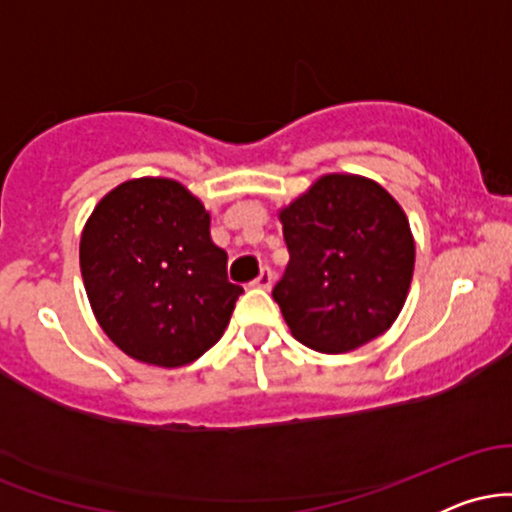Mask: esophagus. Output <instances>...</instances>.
Here are the masks:
<instances>
[{
	"label": "esophagus",
	"instance_id": "esophagus-1",
	"mask_svg": "<svg viewBox=\"0 0 512 512\" xmlns=\"http://www.w3.org/2000/svg\"><path fill=\"white\" fill-rule=\"evenodd\" d=\"M272 284H274V272L269 267H264L262 272H260V276H257V279L252 281V286H255V289H264V291L272 289Z\"/></svg>",
	"mask_w": 512,
	"mask_h": 512
}]
</instances>
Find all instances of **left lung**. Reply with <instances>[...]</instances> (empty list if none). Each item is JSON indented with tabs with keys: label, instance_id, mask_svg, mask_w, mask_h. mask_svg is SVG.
Returning <instances> with one entry per match:
<instances>
[{
	"label": "left lung",
	"instance_id": "1",
	"mask_svg": "<svg viewBox=\"0 0 512 512\" xmlns=\"http://www.w3.org/2000/svg\"><path fill=\"white\" fill-rule=\"evenodd\" d=\"M279 221L289 267L272 296L298 342L346 354L390 330L409 296L416 245L380 182L320 175L279 209Z\"/></svg>",
	"mask_w": 512,
	"mask_h": 512
}]
</instances>
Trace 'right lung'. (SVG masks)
I'll use <instances>...</instances> for the list:
<instances>
[{"label":"right lung","instance_id":"add662e5","mask_svg":"<svg viewBox=\"0 0 512 512\" xmlns=\"http://www.w3.org/2000/svg\"><path fill=\"white\" fill-rule=\"evenodd\" d=\"M211 216L178 180L132 178L86 219L79 264L101 330L134 361L180 368L226 332L238 284Z\"/></svg>","mask_w":512,"mask_h":512}]
</instances>
